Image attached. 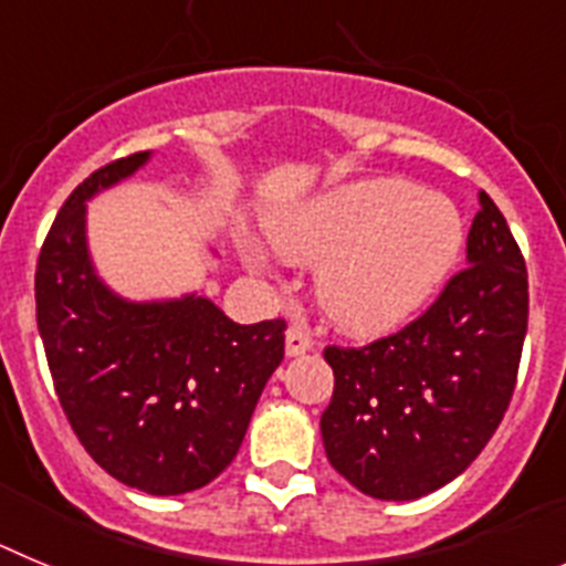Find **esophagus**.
Here are the masks:
<instances>
[{"label":"esophagus","mask_w":566,"mask_h":566,"mask_svg":"<svg viewBox=\"0 0 566 566\" xmlns=\"http://www.w3.org/2000/svg\"><path fill=\"white\" fill-rule=\"evenodd\" d=\"M312 345H314L312 334H308L303 326H297V323H294V326L286 332V354H289V357H300V354H306Z\"/></svg>","instance_id":"esophagus-1"}]
</instances>
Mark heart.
Segmentation results:
<instances>
[{"label":"heart","instance_id":"1","mask_svg":"<svg viewBox=\"0 0 566 566\" xmlns=\"http://www.w3.org/2000/svg\"><path fill=\"white\" fill-rule=\"evenodd\" d=\"M274 249L317 269L328 319L363 337L399 328L442 289L464 247L459 209L405 181L348 184L269 221Z\"/></svg>","mask_w":566,"mask_h":566}]
</instances>
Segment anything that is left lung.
<instances>
[{"label": "left lung", "mask_w": 566, "mask_h": 566, "mask_svg": "<svg viewBox=\"0 0 566 566\" xmlns=\"http://www.w3.org/2000/svg\"><path fill=\"white\" fill-rule=\"evenodd\" d=\"M468 269L422 317L363 348L328 345L326 457L365 496L411 502L464 473L496 433L527 334V266L504 214L479 192Z\"/></svg>", "instance_id": "8db88e82"}]
</instances>
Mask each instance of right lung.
Listing matches in <instances>:
<instances>
[{
	"mask_svg": "<svg viewBox=\"0 0 566 566\" xmlns=\"http://www.w3.org/2000/svg\"><path fill=\"white\" fill-rule=\"evenodd\" d=\"M149 161L135 153L84 178L36 263V323L67 422L109 476L178 496L221 476L283 359L286 319L232 323L212 300L133 303L98 280L87 201Z\"/></svg>",
	"mask_w": 566,
	"mask_h": 566,
	"instance_id": "right-lung-1",
	"label": "right lung"
}]
</instances>
